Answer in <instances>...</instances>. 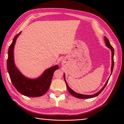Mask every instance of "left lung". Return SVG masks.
<instances>
[{"instance_id":"8db88e82","label":"left lung","mask_w":124,"mask_h":124,"mask_svg":"<svg viewBox=\"0 0 124 124\" xmlns=\"http://www.w3.org/2000/svg\"><path fill=\"white\" fill-rule=\"evenodd\" d=\"M104 41H105V43H106V46L108 47L110 49V50L111 51V54H112V65H111V73L112 72V71H113V69H114V48H113L112 46L111 45V44H110V42L108 40V39L106 37H104ZM107 80L106 83L105 84V85H104V86L102 88V89L100 90L99 92H97L96 93H95V94H93V95H83V94H79V93H76V92H74L73 90H72L71 89L69 86H68V84L67 83L66 80H65V74H64V81L65 82V84H66V85H67V89H68V91H69V93L72 95H73V96H75L76 97H77V98H79V99H90V98H92V97H96L97 96V95H99L101 93V92H102V91L103 90L104 88L106 87V86L107 85V84H108V81H109V79Z\"/></svg>"}]
</instances>
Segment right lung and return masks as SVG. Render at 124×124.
Segmentation results:
<instances>
[{"label":"right lung","mask_w":124,"mask_h":124,"mask_svg":"<svg viewBox=\"0 0 124 124\" xmlns=\"http://www.w3.org/2000/svg\"><path fill=\"white\" fill-rule=\"evenodd\" d=\"M20 33L14 37L8 52L7 67L10 79L15 88L23 95L28 97L43 96L49 89L53 73L55 70L59 69V65H54L46 69L36 79H30L23 76L16 67L14 60V47L16 40Z\"/></svg>","instance_id":"1"}]
</instances>
